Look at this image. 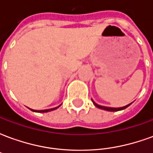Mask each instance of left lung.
<instances>
[{
	"label": "left lung",
	"instance_id": "1",
	"mask_svg": "<svg viewBox=\"0 0 153 153\" xmlns=\"http://www.w3.org/2000/svg\"><path fill=\"white\" fill-rule=\"evenodd\" d=\"M93 104L97 106V107H98L100 109H102V110H106V111H121V110H124L125 108H127L128 106H130L131 105V103L130 104H128L127 106H123V107H120V108H112V107H107V106H100L98 104H97L93 101Z\"/></svg>",
	"mask_w": 153,
	"mask_h": 153
}]
</instances>
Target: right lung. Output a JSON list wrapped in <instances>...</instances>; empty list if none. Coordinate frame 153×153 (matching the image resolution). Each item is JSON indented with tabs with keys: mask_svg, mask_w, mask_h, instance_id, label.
<instances>
[{
	"mask_svg": "<svg viewBox=\"0 0 153 153\" xmlns=\"http://www.w3.org/2000/svg\"><path fill=\"white\" fill-rule=\"evenodd\" d=\"M59 106H57V107H55V108H51V109H48V110H42V111H35V110H32L30 109L31 111H36V112H48V111H53V110H56L57 109Z\"/></svg>",
	"mask_w": 153,
	"mask_h": 153,
	"instance_id": "obj_1",
	"label": "right lung"
}]
</instances>
